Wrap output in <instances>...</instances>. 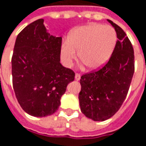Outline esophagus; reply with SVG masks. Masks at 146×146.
Masks as SVG:
<instances>
[{
	"label": "esophagus",
	"mask_w": 146,
	"mask_h": 146,
	"mask_svg": "<svg viewBox=\"0 0 146 146\" xmlns=\"http://www.w3.org/2000/svg\"><path fill=\"white\" fill-rule=\"evenodd\" d=\"M75 80H77V81H79V79H81V76H80V75H79V74H78V73H76V74H75Z\"/></svg>",
	"instance_id": "1"
}]
</instances>
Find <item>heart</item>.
I'll list each match as a JSON object with an SVG mask.
<instances>
[{
  "instance_id": "1",
  "label": "heart",
  "mask_w": 146,
  "mask_h": 146,
  "mask_svg": "<svg viewBox=\"0 0 146 146\" xmlns=\"http://www.w3.org/2000/svg\"><path fill=\"white\" fill-rule=\"evenodd\" d=\"M117 43L115 30L108 25L90 24L75 29L61 47V59L71 66L79 53V59L90 69L107 63Z\"/></svg>"
}]
</instances>
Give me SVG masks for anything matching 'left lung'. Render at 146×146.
<instances>
[{"mask_svg": "<svg viewBox=\"0 0 146 146\" xmlns=\"http://www.w3.org/2000/svg\"><path fill=\"white\" fill-rule=\"evenodd\" d=\"M117 33V41L108 62L97 71L81 76L79 106L82 113L94 121L113 116L125 99L134 73V53L122 29L107 20Z\"/></svg>", "mask_w": 146, "mask_h": 146, "instance_id": "8db88e82", "label": "left lung"}]
</instances>
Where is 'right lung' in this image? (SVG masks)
Masks as SVG:
<instances>
[{"label": "right lung", "instance_id": "1", "mask_svg": "<svg viewBox=\"0 0 146 146\" xmlns=\"http://www.w3.org/2000/svg\"><path fill=\"white\" fill-rule=\"evenodd\" d=\"M62 37L50 35L44 19L18 34L12 57L13 85L21 108L34 117L57 111L75 72L60 63Z\"/></svg>", "mask_w": 146, "mask_h": 146}]
</instances>
